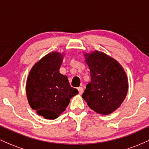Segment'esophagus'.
<instances>
[{"mask_svg":"<svg viewBox=\"0 0 149 149\" xmlns=\"http://www.w3.org/2000/svg\"><path fill=\"white\" fill-rule=\"evenodd\" d=\"M78 92H79L80 95H81V94L83 92V87H79V88H78Z\"/></svg>","mask_w":149,"mask_h":149,"instance_id":"1","label":"esophagus"}]
</instances>
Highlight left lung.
I'll return each mask as SVG.
<instances>
[{"label": "left lung", "instance_id": "8db88e82", "mask_svg": "<svg viewBox=\"0 0 149 149\" xmlns=\"http://www.w3.org/2000/svg\"><path fill=\"white\" fill-rule=\"evenodd\" d=\"M90 70L91 81L83 98L89 107L103 115L111 113L123 103L128 90L127 78L117 61L103 52L85 54Z\"/></svg>", "mask_w": 149, "mask_h": 149}]
</instances>
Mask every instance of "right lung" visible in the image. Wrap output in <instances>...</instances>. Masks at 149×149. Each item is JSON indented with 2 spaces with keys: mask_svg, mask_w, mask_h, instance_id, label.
I'll use <instances>...</instances> for the list:
<instances>
[{
  "mask_svg": "<svg viewBox=\"0 0 149 149\" xmlns=\"http://www.w3.org/2000/svg\"><path fill=\"white\" fill-rule=\"evenodd\" d=\"M63 56L49 53L31 70L26 81V97L32 109L46 119L57 118L69 105L70 99L77 95L67 76L59 73Z\"/></svg>",
  "mask_w": 149,
  "mask_h": 149,
  "instance_id": "right-lung-1",
  "label": "right lung"
}]
</instances>
